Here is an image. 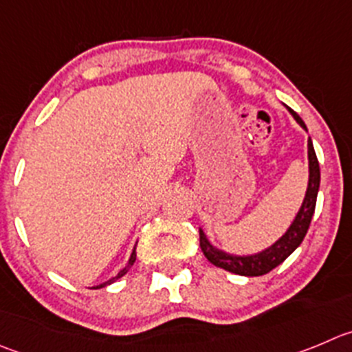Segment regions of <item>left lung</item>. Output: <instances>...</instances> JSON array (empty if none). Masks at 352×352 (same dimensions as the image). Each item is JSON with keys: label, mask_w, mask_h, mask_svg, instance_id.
I'll list each match as a JSON object with an SVG mask.
<instances>
[{"label": "left lung", "mask_w": 352, "mask_h": 352, "mask_svg": "<svg viewBox=\"0 0 352 352\" xmlns=\"http://www.w3.org/2000/svg\"><path fill=\"white\" fill-rule=\"evenodd\" d=\"M287 110H289L290 116L296 119V122L299 124L300 128L307 133L304 120L292 109L287 107ZM307 160H309V179H307L306 195H304L302 204H300L299 210H297L296 217H294L289 228H287V232L276 242H273L270 247L259 250V252L232 254L214 245L209 240V236L206 235L204 228H199L200 249H202L204 256L209 259V263H212L217 267H223V270L230 271V273L240 274V276H261V274L270 273L273 267L282 264L302 243L307 228H309L311 219H313L318 190H320V164H318L316 152H314L311 138H307Z\"/></svg>", "instance_id": "left-lung-1"}]
</instances>
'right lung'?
Returning a JSON list of instances; mask_svg holds the SVG:
<instances>
[{"label":"right lung","instance_id":"add662e5","mask_svg":"<svg viewBox=\"0 0 352 352\" xmlns=\"http://www.w3.org/2000/svg\"><path fill=\"white\" fill-rule=\"evenodd\" d=\"M135 261H136V243H135V247H133V252H131V256H129V259H128V263H126V266H124L122 270H120L119 273L116 274V276H112V278H109V280H107V282L100 283V285H95V287H93V289H103V287L110 285V283H113V282H116V280H119L120 276H124V274L128 273L129 267H131L133 264H135Z\"/></svg>","mask_w":352,"mask_h":352}]
</instances>
